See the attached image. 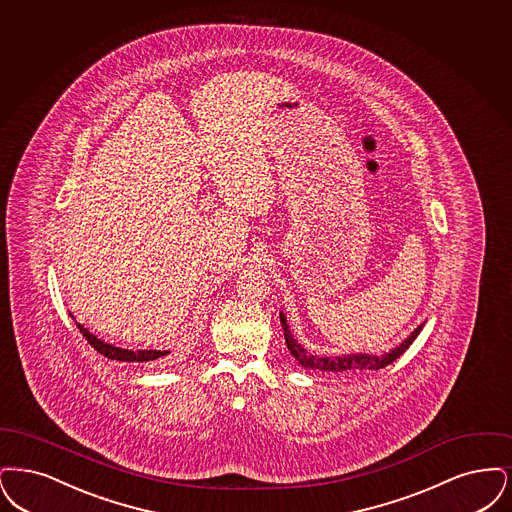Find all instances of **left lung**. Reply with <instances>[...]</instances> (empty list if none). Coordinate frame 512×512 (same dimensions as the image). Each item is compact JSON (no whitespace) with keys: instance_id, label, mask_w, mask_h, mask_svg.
<instances>
[{"instance_id":"8db88e82","label":"left lung","mask_w":512,"mask_h":512,"mask_svg":"<svg viewBox=\"0 0 512 512\" xmlns=\"http://www.w3.org/2000/svg\"><path fill=\"white\" fill-rule=\"evenodd\" d=\"M281 325H283V331H285V342H287V348L290 350V354L294 356V359L306 367V369H313V371H323V373H361V371H378L386 365H390L392 361H396L398 357L413 344V340L419 336V333L423 331V325H419L413 333L409 334L400 346H396L394 350H390L388 354H382V356H373V354H348V356H313L310 354L302 344H298V340L292 336L289 329V323H287V317L285 313L281 312Z\"/></svg>"}]
</instances>
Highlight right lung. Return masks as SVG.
<instances>
[{
  "instance_id": "add662e5",
  "label": "right lung",
  "mask_w": 512,
  "mask_h": 512,
  "mask_svg": "<svg viewBox=\"0 0 512 512\" xmlns=\"http://www.w3.org/2000/svg\"><path fill=\"white\" fill-rule=\"evenodd\" d=\"M70 317L74 319L72 313H70ZM74 323H76V327L80 329L82 336H86V340L91 344V348L97 350L99 354L109 357V359L126 361V363H151V361H156V359L170 354V352H166V350L160 352V350H124V348H116V346H112V344L103 342V340L97 338L95 334L89 333L88 329H86L84 325H80L78 321H74Z\"/></svg>"
}]
</instances>
